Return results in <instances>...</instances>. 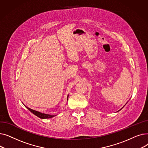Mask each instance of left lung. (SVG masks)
Returning <instances> with one entry per match:
<instances>
[{
  "mask_svg": "<svg viewBox=\"0 0 148 148\" xmlns=\"http://www.w3.org/2000/svg\"><path fill=\"white\" fill-rule=\"evenodd\" d=\"M121 109H122V108H121Z\"/></svg>",
  "mask_w": 148,
  "mask_h": 148,
  "instance_id": "8db88e82",
  "label": "left lung"
}]
</instances>
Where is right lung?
I'll return each instance as SVG.
<instances>
[{
	"instance_id": "obj_1",
	"label": "right lung",
	"mask_w": 148,
	"mask_h": 148,
	"mask_svg": "<svg viewBox=\"0 0 148 148\" xmlns=\"http://www.w3.org/2000/svg\"><path fill=\"white\" fill-rule=\"evenodd\" d=\"M27 108V109L29 110H30L31 112H32L33 114H34L35 115H36V116H38V118H41V119H49V118H51L55 116L56 115H50V114H44V113H42L39 112H37L36 110L31 109V108L26 107Z\"/></svg>"
}]
</instances>
